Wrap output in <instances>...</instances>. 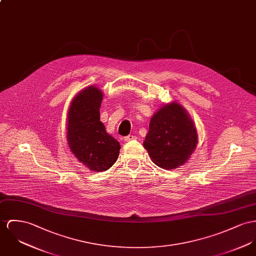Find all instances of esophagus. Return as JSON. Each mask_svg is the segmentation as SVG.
Here are the masks:
<instances>
[{
    "mask_svg": "<svg viewBox=\"0 0 256 256\" xmlns=\"http://www.w3.org/2000/svg\"><path fill=\"white\" fill-rule=\"evenodd\" d=\"M136 138L134 136H132V134H130V136H126V138H124V141H126V142H128V141L134 140Z\"/></svg>",
    "mask_w": 256,
    "mask_h": 256,
    "instance_id": "esophagus-1",
    "label": "esophagus"
}]
</instances>
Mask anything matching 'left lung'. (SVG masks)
Listing matches in <instances>:
<instances>
[{
	"label": "left lung",
	"mask_w": 256,
	"mask_h": 256,
	"mask_svg": "<svg viewBox=\"0 0 256 256\" xmlns=\"http://www.w3.org/2000/svg\"><path fill=\"white\" fill-rule=\"evenodd\" d=\"M197 142L192 120L181 105L174 102L162 107L152 117L143 145L155 164L172 170L190 158Z\"/></svg>",
	"instance_id": "1"
}]
</instances>
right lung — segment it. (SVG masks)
<instances>
[{
	"label": "right lung",
	"mask_w": 256,
	"mask_h": 256,
	"mask_svg": "<svg viewBox=\"0 0 256 256\" xmlns=\"http://www.w3.org/2000/svg\"><path fill=\"white\" fill-rule=\"evenodd\" d=\"M101 90L90 86L73 99L68 113L67 140L75 157L94 172L109 170L117 160L120 143L100 122Z\"/></svg>",
	"instance_id": "1"
}]
</instances>
